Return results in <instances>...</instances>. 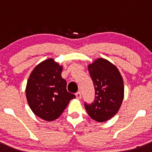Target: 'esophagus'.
Instances as JSON below:
<instances>
[{
    "mask_svg": "<svg viewBox=\"0 0 152 152\" xmlns=\"http://www.w3.org/2000/svg\"><path fill=\"white\" fill-rule=\"evenodd\" d=\"M76 99H80L81 98H82V94H81L80 92H77V93H76Z\"/></svg>",
    "mask_w": 152,
    "mask_h": 152,
    "instance_id": "esophagus-1",
    "label": "esophagus"
}]
</instances>
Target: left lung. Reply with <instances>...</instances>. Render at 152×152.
Listing matches in <instances>:
<instances>
[{
	"instance_id": "left-lung-1",
	"label": "left lung",
	"mask_w": 152,
	"mask_h": 152,
	"mask_svg": "<svg viewBox=\"0 0 152 152\" xmlns=\"http://www.w3.org/2000/svg\"><path fill=\"white\" fill-rule=\"evenodd\" d=\"M95 88L94 102L85 103L89 116L98 122L113 117L120 109L124 99V81L114 65L104 59H97L88 66Z\"/></svg>"
}]
</instances>
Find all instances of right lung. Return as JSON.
<instances>
[{"label":"right lung","instance_id":"add662e5","mask_svg":"<svg viewBox=\"0 0 152 152\" xmlns=\"http://www.w3.org/2000/svg\"><path fill=\"white\" fill-rule=\"evenodd\" d=\"M62 66L53 59L37 65L27 82L26 95L31 110L47 121L62 115L74 94L67 92V82L61 76Z\"/></svg>","mask_w":152,"mask_h":152}]
</instances>
